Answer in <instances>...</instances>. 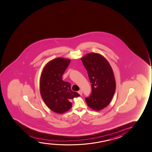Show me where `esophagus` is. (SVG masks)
Returning a JSON list of instances; mask_svg holds the SVG:
<instances>
[{
  "instance_id": "34e87169",
  "label": "esophagus",
  "mask_w": 152,
  "mask_h": 152,
  "mask_svg": "<svg viewBox=\"0 0 152 152\" xmlns=\"http://www.w3.org/2000/svg\"><path fill=\"white\" fill-rule=\"evenodd\" d=\"M79 94H80V95H82V94H83V91H82V90H79L78 92Z\"/></svg>"
}]
</instances>
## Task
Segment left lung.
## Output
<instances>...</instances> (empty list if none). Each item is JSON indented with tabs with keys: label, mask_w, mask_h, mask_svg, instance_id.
<instances>
[{
	"label": "left lung",
	"mask_w": 152,
	"mask_h": 152,
	"mask_svg": "<svg viewBox=\"0 0 152 152\" xmlns=\"http://www.w3.org/2000/svg\"><path fill=\"white\" fill-rule=\"evenodd\" d=\"M92 86V94L86 98L90 108L100 111L109 105L116 90L114 75L107 60L101 55L91 53L81 58Z\"/></svg>",
	"instance_id": "1"
}]
</instances>
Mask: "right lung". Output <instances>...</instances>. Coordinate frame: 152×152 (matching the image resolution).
Masks as SVG:
<instances>
[{"instance_id": "right-lung-1", "label": "right lung", "mask_w": 152, "mask_h": 152, "mask_svg": "<svg viewBox=\"0 0 152 152\" xmlns=\"http://www.w3.org/2000/svg\"><path fill=\"white\" fill-rule=\"evenodd\" d=\"M71 60L56 58L45 66L40 79L41 97L49 109L58 114H62L71 108L70 102L80 95L71 89V84L62 80L64 72Z\"/></svg>"}]
</instances>
